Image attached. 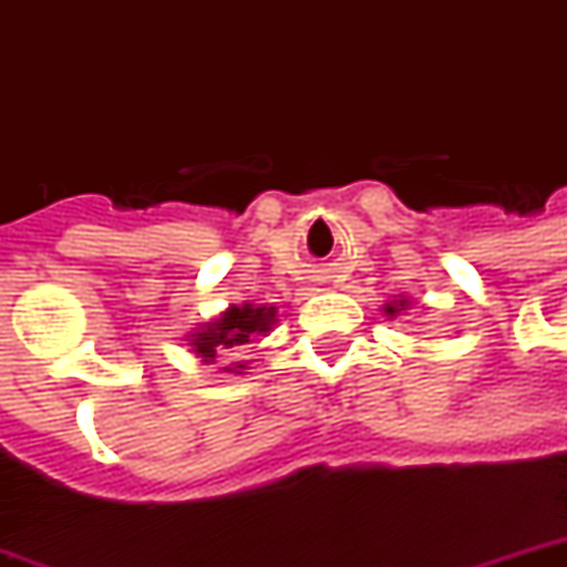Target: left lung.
<instances>
[{
    "label": "left lung",
    "mask_w": 567,
    "mask_h": 567,
    "mask_svg": "<svg viewBox=\"0 0 567 567\" xmlns=\"http://www.w3.org/2000/svg\"><path fill=\"white\" fill-rule=\"evenodd\" d=\"M409 306H412V300H409V297H402V295L393 297V300H388V303H384V316H388V318L402 316V312H405Z\"/></svg>",
    "instance_id": "8db88e82"
}]
</instances>
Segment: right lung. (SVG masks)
Instances as JSON below:
<instances>
[{
  "mask_svg": "<svg viewBox=\"0 0 567 567\" xmlns=\"http://www.w3.org/2000/svg\"><path fill=\"white\" fill-rule=\"evenodd\" d=\"M276 321H279L276 306H258L249 303V300L243 306H228L225 312L209 318V321H204V324H198L188 333V351L200 363H216V358L234 354L240 346H249L258 337H267ZM221 369L234 372V375H243V369L249 367L246 363H230V367Z\"/></svg>",
  "mask_w": 567,
  "mask_h": 567,
  "instance_id": "obj_1",
  "label": "right lung"
}]
</instances>
